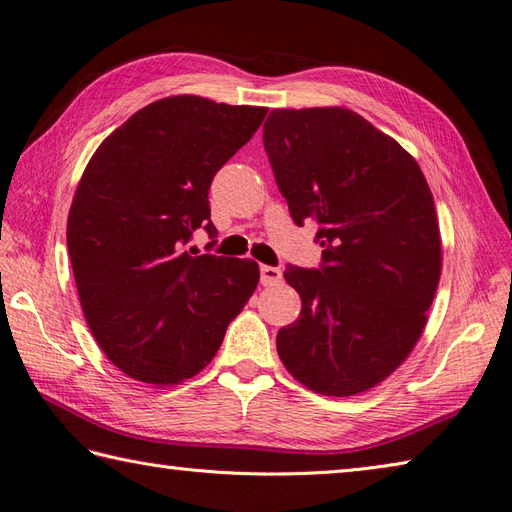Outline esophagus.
Masks as SVG:
<instances>
[{
	"mask_svg": "<svg viewBox=\"0 0 512 512\" xmlns=\"http://www.w3.org/2000/svg\"><path fill=\"white\" fill-rule=\"evenodd\" d=\"M280 282H282V269L280 267H269V265L260 267V284L262 286H275Z\"/></svg>",
	"mask_w": 512,
	"mask_h": 512,
	"instance_id": "obj_1",
	"label": "esophagus"
}]
</instances>
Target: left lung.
Here are the masks:
<instances>
[{
    "label": "left lung",
    "instance_id": "1",
    "mask_svg": "<svg viewBox=\"0 0 512 512\" xmlns=\"http://www.w3.org/2000/svg\"><path fill=\"white\" fill-rule=\"evenodd\" d=\"M294 224L316 220L320 269L288 267L297 322L277 354L309 391L350 397L406 361L442 271L440 226L421 166L342 106L275 108L262 128Z\"/></svg>",
    "mask_w": 512,
    "mask_h": 512
}]
</instances>
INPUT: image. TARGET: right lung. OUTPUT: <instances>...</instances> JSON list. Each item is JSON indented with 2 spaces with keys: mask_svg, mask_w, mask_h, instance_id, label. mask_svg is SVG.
<instances>
[{
  "mask_svg": "<svg viewBox=\"0 0 512 512\" xmlns=\"http://www.w3.org/2000/svg\"><path fill=\"white\" fill-rule=\"evenodd\" d=\"M267 108L173 96L134 113L91 156L68 213L83 314L123 374L179 384L207 367L260 280L250 258L188 252L218 235L209 188Z\"/></svg>",
  "mask_w": 512,
  "mask_h": 512,
  "instance_id": "right-lung-1",
  "label": "right lung"
}]
</instances>
